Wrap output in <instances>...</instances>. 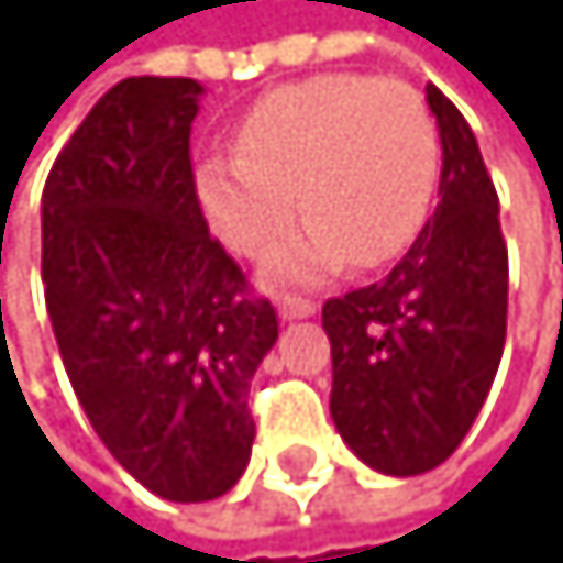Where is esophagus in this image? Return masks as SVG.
<instances>
[{
	"instance_id": "34e87169",
	"label": "esophagus",
	"mask_w": 563,
	"mask_h": 563,
	"mask_svg": "<svg viewBox=\"0 0 563 563\" xmlns=\"http://www.w3.org/2000/svg\"><path fill=\"white\" fill-rule=\"evenodd\" d=\"M278 313H282V320H302V317L317 313V302L313 299H299V296H282L278 299Z\"/></svg>"
}]
</instances>
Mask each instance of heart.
<instances>
[{
    "label": "heart",
    "mask_w": 563,
    "mask_h": 563,
    "mask_svg": "<svg viewBox=\"0 0 563 563\" xmlns=\"http://www.w3.org/2000/svg\"><path fill=\"white\" fill-rule=\"evenodd\" d=\"M437 183V130L423 98L398 80L313 77L257 101L239 158L200 172V203L235 253L271 250L264 275L302 285L345 264L374 267L409 243Z\"/></svg>",
    "instance_id": "obj_1"
}]
</instances>
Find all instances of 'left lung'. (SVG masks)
I'll list each match as a JSON object with an SVG mask.
<instances>
[{
    "mask_svg": "<svg viewBox=\"0 0 563 563\" xmlns=\"http://www.w3.org/2000/svg\"><path fill=\"white\" fill-rule=\"evenodd\" d=\"M441 133V200L405 257L324 302L331 419L384 476L430 473L462 444L508 331V246L490 172L462 112L427 87Z\"/></svg>",
    "mask_w": 563,
    "mask_h": 563,
    "instance_id": "8db88e82",
    "label": "left lung"
}]
</instances>
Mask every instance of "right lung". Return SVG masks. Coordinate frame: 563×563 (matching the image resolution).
Instances as JSON below:
<instances>
[{
	"label": "right lung",
	"instance_id": "add662e5",
	"mask_svg": "<svg viewBox=\"0 0 563 563\" xmlns=\"http://www.w3.org/2000/svg\"><path fill=\"white\" fill-rule=\"evenodd\" d=\"M189 77L115 84L69 136L41 194V282L90 427L151 494H229L257 427L250 380L278 313L208 232Z\"/></svg>",
	"mask_w": 563,
	"mask_h": 563
}]
</instances>
